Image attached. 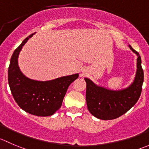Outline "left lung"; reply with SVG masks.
<instances>
[{"label":"left lung","mask_w":149,"mask_h":149,"mask_svg":"<svg viewBox=\"0 0 149 149\" xmlns=\"http://www.w3.org/2000/svg\"><path fill=\"white\" fill-rule=\"evenodd\" d=\"M129 47L138 58L135 78L127 87L116 90L108 89L96 84L88 78H84L86 83L87 108L97 119L111 120L119 117L133 107L141 96L144 77L141 58L138 52L130 45Z\"/></svg>","instance_id":"left-lung-1"}]
</instances>
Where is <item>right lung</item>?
<instances>
[{
	"mask_svg": "<svg viewBox=\"0 0 149 149\" xmlns=\"http://www.w3.org/2000/svg\"><path fill=\"white\" fill-rule=\"evenodd\" d=\"M34 34L26 38L14 50L8 70V85L16 102L22 109L35 116H48L61 107L68 88L78 79L79 73L49 81L34 80L24 76L19 67V54Z\"/></svg>",
	"mask_w": 149,
	"mask_h": 149,
	"instance_id": "obj_1",
	"label": "right lung"
}]
</instances>
